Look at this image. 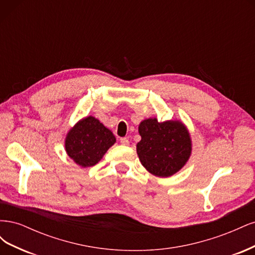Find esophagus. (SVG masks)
Wrapping results in <instances>:
<instances>
[{"mask_svg":"<svg viewBox=\"0 0 255 255\" xmlns=\"http://www.w3.org/2000/svg\"><path fill=\"white\" fill-rule=\"evenodd\" d=\"M120 142H121V144L122 145H128L129 144V141H128V139L127 137H123V138H121L120 139Z\"/></svg>","mask_w":255,"mask_h":255,"instance_id":"obj_1","label":"esophagus"}]
</instances>
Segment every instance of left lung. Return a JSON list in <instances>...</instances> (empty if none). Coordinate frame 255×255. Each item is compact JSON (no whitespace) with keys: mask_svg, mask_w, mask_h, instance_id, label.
Listing matches in <instances>:
<instances>
[{"mask_svg":"<svg viewBox=\"0 0 255 255\" xmlns=\"http://www.w3.org/2000/svg\"><path fill=\"white\" fill-rule=\"evenodd\" d=\"M138 132L141 136L136 145L138 157L151 174L168 177L186 165L192 143L189 130L182 121L144 119L138 127Z\"/></svg>","mask_w":255,"mask_h":255,"instance_id":"obj_1","label":"left lung"}]
</instances>
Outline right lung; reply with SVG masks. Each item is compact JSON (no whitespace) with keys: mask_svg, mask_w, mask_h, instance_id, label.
I'll return each mask as SVG.
<instances>
[{"mask_svg":"<svg viewBox=\"0 0 255 255\" xmlns=\"http://www.w3.org/2000/svg\"><path fill=\"white\" fill-rule=\"evenodd\" d=\"M115 142L116 137L112 130L97 118L88 116L69 129L65 149L76 165L86 168L99 163Z\"/></svg>","mask_w":255,"mask_h":255,"instance_id":"1","label":"right lung"}]
</instances>
